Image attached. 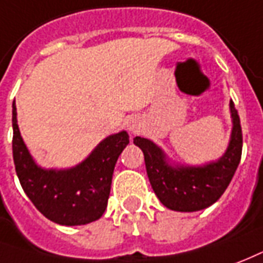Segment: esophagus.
I'll use <instances>...</instances> for the list:
<instances>
[{
	"label": "esophagus",
	"mask_w": 263,
	"mask_h": 263,
	"mask_svg": "<svg viewBox=\"0 0 263 263\" xmlns=\"http://www.w3.org/2000/svg\"><path fill=\"white\" fill-rule=\"evenodd\" d=\"M127 127H129L130 132H136V129H137V126H136L134 123H129V126H127Z\"/></svg>",
	"instance_id": "obj_1"
}]
</instances>
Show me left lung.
<instances>
[{
	"label": "left lung",
	"mask_w": 263,
	"mask_h": 263,
	"mask_svg": "<svg viewBox=\"0 0 263 263\" xmlns=\"http://www.w3.org/2000/svg\"><path fill=\"white\" fill-rule=\"evenodd\" d=\"M231 136L224 154L203 165H183L174 161L154 141L134 137L143 151L145 170L153 191L165 208L175 212H197L212 206L221 197L241 160L242 133L237 109L230 101Z\"/></svg>",
	"instance_id": "8db88e82"
}]
</instances>
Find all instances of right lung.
<instances>
[{"instance_id":"1","label":"right lung","mask_w":263,"mask_h":263,"mask_svg":"<svg viewBox=\"0 0 263 263\" xmlns=\"http://www.w3.org/2000/svg\"><path fill=\"white\" fill-rule=\"evenodd\" d=\"M12 153L26 196L45 217L61 226H84L102 217L108 206L116 161L129 144L127 132L103 139L87 158L71 168H43L21 136L12 103Z\"/></svg>"}]
</instances>
